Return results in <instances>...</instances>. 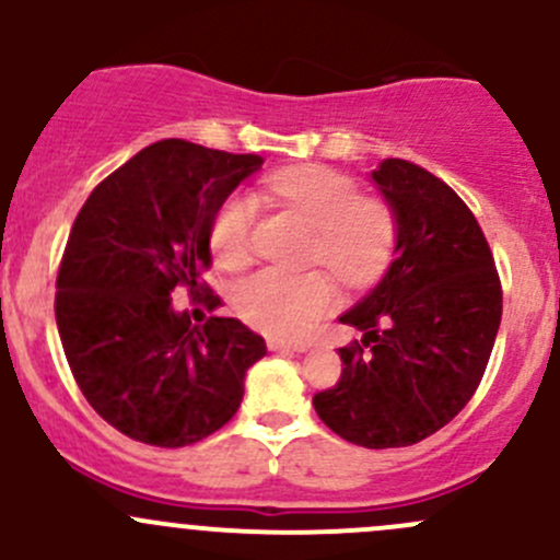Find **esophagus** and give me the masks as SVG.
Instances as JSON below:
<instances>
[{"label":"esophagus","mask_w":560,"mask_h":560,"mask_svg":"<svg viewBox=\"0 0 560 560\" xmlns=\"http://www.w3.org/2000/svg\"><path fill=\"white\" fill-rule=\"evenodd\" d=\"M312 343L306 341H284V338H268L270 352H308Z\"/></svg>","instance_id":"esophagus-1"}]
</instances>
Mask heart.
Instances as JSON below:
<instances>
[{
  "mask_svg": "<svg viewBox=\"0 0 560 560\" xmlns=\"http://www.w3.org/2000/svg\"><path fill=\"white\" fill-rule=\"evenodd\" d=\"M265 191L316 228L312 257L347 284H365L393 257L398 224L385 202L360 197L358 184L327 167H298L265 180ZM254 200L230 195L213 213L208 244L219 268H244L252 259ZM336 303L325 270L290 273L262 268L235 287L233 306L246 325L270 336H301Z\"/></svg>",
  "mask_w": 560,
  "mask_h": 560,
  "instance_id": "1",
  "label": "heart"
}]
</instances>
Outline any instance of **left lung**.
<instances>
[{
	"label": "left lung",
	"instance_id": "1",
	"mask_svg": "<svg viewBox=\"0 0 560 560\" xmlns=\"http://www.w3.org/2000/svg\"><path fill=\"white\" fill-rule=\"evenodd\" d=\"M371 180L395 213V259L341 314L363 343L338 349L341 380L314 395V409L360 447H409L479 387L501 325V281L482 228L442 178L385 160Z\"/></svg>",
	"mask_w": 560,
	"mask_h": 560
}]
</instances>
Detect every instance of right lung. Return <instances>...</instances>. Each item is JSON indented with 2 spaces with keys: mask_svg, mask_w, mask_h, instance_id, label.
Masks as SVG:
<instances>
[{
  "mask_svg": "<svg viewBox=\"0 0 560 560\" xmlns=\"http://www.w3.org/2000/svg\"><path fill=\"white\" fill-rule=\"evenodd\" d=\"M262 167L189 140L145 145L89 195L70 230L56 325L78 387L116 431L154 447H186L233 420L265 338L233 316L191 325L175 287L206 292L213 213Z\"/></svg>",
  "mask_w": 560,
  "mask_h": 560,
  "instance_id": "add662e5",
  "label": "right lung"
}]
</instances>
